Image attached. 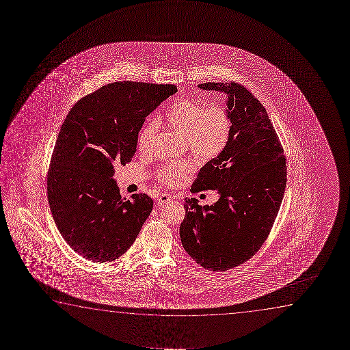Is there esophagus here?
Returning <instances> with one entry per match:
<instances>
[{
  "instance_id": "esophagus-1",
  "label": "esophagus",
  "mask_w": 350,
  "mask_h": 350,
  "mask_svg": "<svg viewBox=\"0 0 350 350\" xmlns=\"http://www.w3.org/2000/svg\"><path fill=\"white\" fill-rule=\"evenodd\" d=\"M170 201H172V197L170 196L168 193H161V195L157 198V203H158L159 206L166 204V203Z\"/></svg>"
}]
</instances>
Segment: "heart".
I'll list each match as a JSON object with an SVG mask.
<instances>
[{
	"mask_svg": "<svg viewBox=\"0 0 350 350\" xmlns=\"http://www.w3.org/2000/svg\"><path fill=\"white\" fill-rule=\"evenodd\" d=\"M165 120L171 129L185 136L192 153L200 159H211L220 154L228 144L230 118L225 107H206L200 101L180 98L173 101L166 112ZM157 130V122L150 120L137 135V148L146 153L150 148ZM195 170L189 160L166 163L159 172V180L168 187L180 185Z\"/></svg>",
	"mask_w": 350,
	"mask_h": 350,
	"instance_id": "heart-1",
	"label": "heart"
}]
</instances>
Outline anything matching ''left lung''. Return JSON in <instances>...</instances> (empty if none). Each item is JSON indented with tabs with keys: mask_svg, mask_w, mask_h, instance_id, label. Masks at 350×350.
<instances>
[{
	"mask_svg": "<svg viewBox=\"0 0 350 350\" xmlns=\"http://www.w3.org/2000/svg\"><path fill=\"white\" fill-rule=\"evenodd\" d=\"M225 93L230 135L225 149L201 168L191 192L216 190L219 200L200 206L185 198L179 235L197 264L225 271L251 258L273 227L287 183L282 146L264 106L235 82H206Z\"/></svg>",
	"mask_w": 350,
	"mask_h": 350,
	"instance_id": "8db88e82",
	"label": "left lung"
}]
</instances>
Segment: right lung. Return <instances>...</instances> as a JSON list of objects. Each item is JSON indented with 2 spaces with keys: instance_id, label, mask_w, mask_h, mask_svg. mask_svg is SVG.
<instances>
[{
  "instance_id": "1",
  "label": "right lung",
  "mask_w": 350,
  "mask_h": 350,
  "mask_svg": "<svg viewBox=\"0 0 350 350\" xmlns=\"http://www.w3.org/2000/svg\"><path fill=\"white\" fill-rule=\"evenodd\" d=\"M174 85L113 82L69 111L53 148L48 200L63 239L92 262H112L134 244L153 200L120 196L115 165L131 161L146 117Z\"/></svg>"
}]
</instances>
